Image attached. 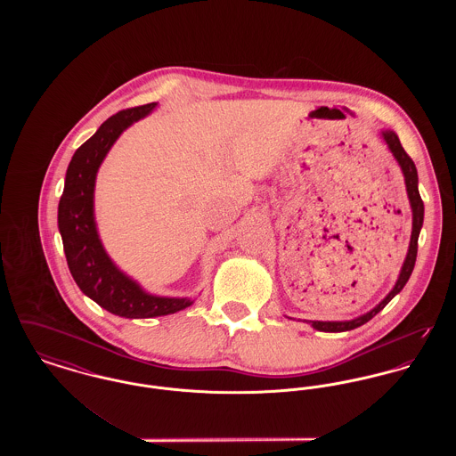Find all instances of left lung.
I'll list each match as a JSON object with an SVG mask.
<instances>
[{
  "mask_svg": "<svg viewBox=\"0 0 456 456\" xmlns=\"http://www.w3.org/2000/svg\"><path fill=\"white\" fill-rule=\"evenodd\" d=\"M383 138L388 143L391 153L395 155V159L398 160V164H400V167L403 171L405 184H407V193H409V200H411V205H412V238H411L407 260H405L403 266H402L398 282L393 287V290L372 311H369L364 316H359V318H355L352 322H309L313 328H316L320 331H347V330H354L357 326L368 323L370 318H374L403 289V285L409 282V279L412 275L413 265H415V258H417V240H419V232H420V227H422V222H424V203H422V198L419 195V188H417L419 177H417L415 164H413L411 155L403 151L398 136L393 131H383Z\"/></svg>",
  "mask_w": 456,
  "mask_h": 456,
  "instance_id": "left-lung-1",
  "label": "left lung"
}]
</instances>
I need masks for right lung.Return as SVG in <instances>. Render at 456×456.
<instances>
[{
    "instance_id": "right-lung-1",
    "label": "right lung",
    "mask_w": 456,
    "mask_h": 456,
    "mask_svg": "<svg viewBox=\"0 0 456 456\" xmlns=\"http://www.w3.org/2000/svg\"><path fill=\"white\" fill-rule=\"evenodd\" d=\"M155 104L125 109L106 119L75 152L66 171L65 191L58 207L68 268L82 292L109 313L125 318L166 316L191 305L190 299L157 297L121 273L109 260L94 222L95 174L116 138Z\"/></svg>"
}]
</instances>
